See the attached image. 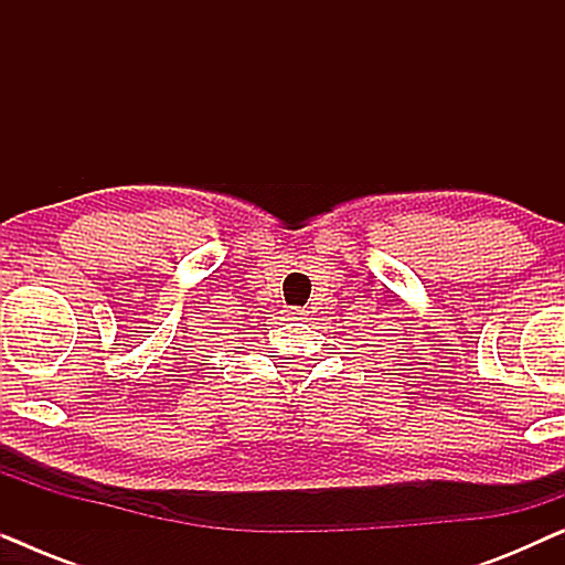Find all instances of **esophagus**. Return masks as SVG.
Returning a JSON list of instances; mask_svg holds the SVG:
<instances>
[{
  "instance_id": "34e87169",
  "label": "esophagus",
  "mask_w": 565,
  "mask_h": 565,
  "mask_svg": "<svg viewBox=\"0 0 565 565\" xmlns=\"http://www.w3.org/2000/svg\"><path fill=\"white\" fill-rule=\"evenodd\" d=\"M303 308H288V316L290 319H303Z\"/></svg>"
}]
</instances>
